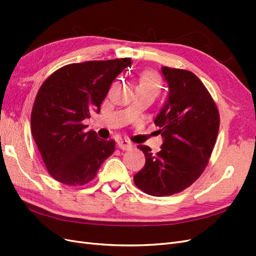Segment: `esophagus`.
<instances>
[{"instance_id": "esophagus-1", "label": "esophagus", "mask_w": 256, "mask_h": 256, "mask_svg": "<svg viewBox=\"0 0 256 256\" xmlns=\"http://www.w3.org/2000/svg\"><path fill=\"white\" fill-rule=\"evenodd\" d=\"M118 146L122 150H128L131 148V147H132V144H131L127 140H120V141L118 142Z\"/></svg>"}]
</instances>
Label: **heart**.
Returning <instances> with one entry per match:
<instances>
[{
    "instance_id": "obj_1",
    "label": "heart",
    "mask_w": 256,
    "mask_h": 256,
    "mask_svg": "<svg viewBox=\"0 0 256 256\" xmlns=\"http://www.w3.org/2000/svg\"><path fill=\"white\" fill-rule=\"evenodd\" d=\"M161 88V82L158 76L152 72H145L141 76L140 81H138V90H146L157 95Z\"/></svg>"
}]
</instances>
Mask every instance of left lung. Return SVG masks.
<instances>
[{
	"instance_id": "obj_1",
	"label": "left lung",
	"mask_w": 256,
	"mask_h": 256,
	"mask_svg": "<svg viewBox=\"0 0 256 256\" xmlns=\"http://www.w3.org/2000/svg\"><path fill=\"white\" fill-rule=\"evenodd\" d=\"M168 94L154 118L164 138L161 150L138 145L145 166L134 176L138 188L154 196H166L188 188L203 173L220 126L219 112L205 85L191 72L164 66Z\"/></svg>"
}]
</instances>
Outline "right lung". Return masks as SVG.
Here are the masks:
<instances>
[{
    "instance_id": "add662e5",
    "label": "right lung",
    "mask_w": 256,
    "mask_h": 256,
    "mask_svg": "<svg viewBox=\"0 0 256 256\" xmlns=\"http://www.w3.org/2000/svg\"><path fill=\"white\" fill-rule=\"evenodd\" d=\"M130 58L69 64L53 72L37 92L30 129L49 174L70 186L90 182L115 150V141L88 131L84 120L100 112L112 82Z\"/></svg>"
}]
</instances>
